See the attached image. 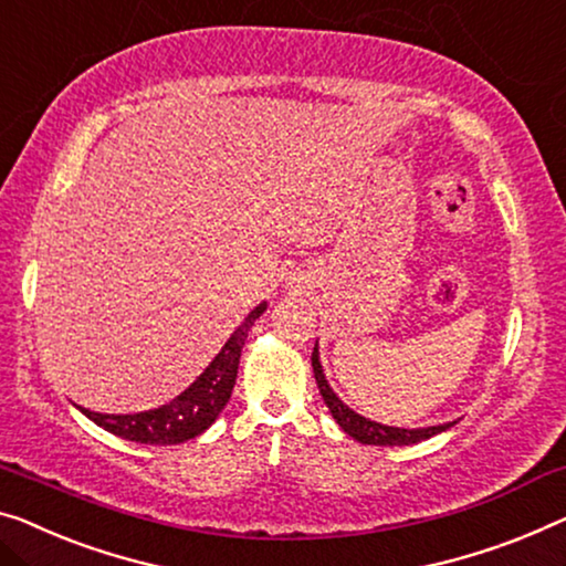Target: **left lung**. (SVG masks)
Listing matches in <instances>:
<instances>
[{
    "instance_id": "1",
    "label": "left lung",
    "mask_w": 566,
    "mask_h": 566,
    "mask_svg": "<svg viewBox=\"0 0 566 566\" xmlns=\"http://www.w3.org/2000/svg\"><path fill=\"white\" fill-rule=\"evenodd\" d=\"M312 370H315V381H317V389L323 394V399L327 403V409H331L333 419L340 424V429L345 434H350L353 440L364 442V444H376V447H396V444H415L421 440H429V437L444 432V429H450L454 421H447V424L440 427H424V429H399V427H386V424H378V421H370L366 417H360L353 411L350 407H345V403L337 399V394L331 389V384L325 381V374H323V366H319V353H317V345L315 350H312Z\"/></svg>"
}]
</instances>
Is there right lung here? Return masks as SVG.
Returning a JSON list of instances; mask_svg holds the SVG:
<instances>
[{
    "label": "right lung",
    "instance_id": "1",
    "mask_svg": "<svg viewBox=\"0 0 566 566\" xmlns=\"http://www.w3.org/2000/svg\"><path fill=\"white\" fill-rule=\"evenodd\" d=\"M264 310L266 302L251 310L249 317L235 327V333L229 337L221 353L210 360V366L165 407L139 411V415H98V411H88L83 407L78 409L91 421H96L98 427L122 437V440L142 444H177L192 440V437L206 432L229 403L235 386V374H239L241 348L247 343L251 325L256 323Z\"/></svg>",
    "mask_w": 566,
    "mask_h": 566
}]
</instances>
